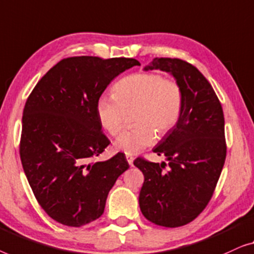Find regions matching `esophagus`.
<instances>
[{
    "label": "esophagus",
    "mask_w": 254,
    "mask_h": 254,
    "mask_svg": "<svg viewBox=\"0 0 254 254\" xmlns=\"http://www.w3.org/2000/svg\"><path fill=\"white\" fill-rule=\"evenodd\" d=\"M133 160H134L133 156L127 155V161L128 162V164H130V166H132V164H133Z\"/></svg>",
    "instance_id": "34e87169"
}]
</instances>
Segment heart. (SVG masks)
Returning <instances> with one entry per match:
<instances>
[{
  "mask_svg": "<svg viewBox=\"0 0 254 254\" xmlns=\"http://www.w3.org/2000/svg\"><path fill=\"white\" fill-rule=\"evenodd\" d=\"M133 108L135 126L115 141L117 151L127 155L154 144L156 132L164 135L176 126L183 108V92L176 80L155 72H139L121 79L113 87V96H102L95 105L99 123L113 137L122 131L126 110Z\"/></svg>",
  "mask_w": 254,
  "mask_h": 254,
  "instance_id": "1",
  "label": "heart"
}]
</instances>
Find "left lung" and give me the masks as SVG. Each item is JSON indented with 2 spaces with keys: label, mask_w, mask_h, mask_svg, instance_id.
Returning a JSON list of instances; mask_svg holds the SVG:
<instances>
[{
  "label": "left lung",
  "mask_w": 254,
  "mask_h": 254,
  "mask_svg": "<svg viewBox=\"0 0 254 254\" xmlns=\"http://www.w3.org/2000/svg\"><path fill=\"white\" fill-rule=\"evenodd\" d=\"M169 72L183 92L176 126L153 152L167 163L137 158L144 174L139 206L146 219L167 228L182 227L205 209L214 193L227 155L224 116L212 85L197 67L180 59L155 57L145 70Z\"/></svg>",
  "instance_id": "1"
}]
</instances>
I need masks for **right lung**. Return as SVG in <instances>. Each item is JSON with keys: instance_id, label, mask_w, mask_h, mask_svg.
Listing matches in <instances>:
<instances>
[{"instance_id": "add662e5", "label": "right lung", "mask_w": 254, "mask_h": 254, "mask_svg": "<svg viewBox=\"0 0 254 254\" xmlns=\"http://www.w3.org/2000/svg\"><path fill=\"white\" fill-rule=\"evenodd\" d=\"M134 59L74 56L60 61L35 85L23 112L19 154L42 209L56 222L81 227L103 214L117 178L128 168L124 153L94 161L110 144L96 101Z\"/></svg>"}]
</instances>
